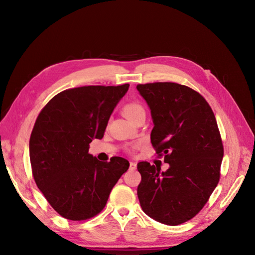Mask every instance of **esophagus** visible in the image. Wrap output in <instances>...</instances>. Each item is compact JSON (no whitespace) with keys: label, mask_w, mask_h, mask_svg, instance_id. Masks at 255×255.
<instances>
[{"label":"esophagus","mask_w":255,"mask_h":255,"mask_svg":"<svg viewBox=\"0 0 255 255\" xmlns=\"http://www.w3.org/2000/svg\"><path fill=\"white\" fill-rule=\"evenodd\" d=\"M129 164H130V169L131 170H134L137 167V163L134 161H130V163H129Z\"/></svg>","instance_id":"34e87169"}]
</instances>
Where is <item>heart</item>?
Instances as JSON below:
<instances>
[{
  "instance_id": "1",
  "label": "heart",
  "mask_w": 255,
  "mask_h": 255,
  "mask_svg": "<svg viewBox=\"0 0 255 255\" xmlns=\"http://www.w3.org/2000/svg\"><path fill=\"white\" fill-rule=\"evenodd\" d=\"M122 113L128 121L131 122L134 117H137L141 113H144V108L138 103H128L123 107Z\"/></svg>"
}]
</instances>
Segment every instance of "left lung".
Wrapping results in <instances>:
<instances>
[{
    "instance_id": "left-lung-1",
    "label": "left lung",
    "mask_w": 255,
    "mask_h": 255,
    "mask_svg": "<svg viewBox=\"0 0 255 255\" xmlns=\"http://www.w3.org/2000/svg\"><path fill=\"white\" fill-rule=\"evenodd\" d=\"M151 111V143L169 169L139 162L137 194L150 218L167 226L192 219L204 207L220 177L224 156L217 122L204 97L172 82L137 85Z\"/></svg>"
}]
</instances>
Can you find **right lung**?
I'll list each match as a JSON object with an SVG mask.
<instances>
[{
    "mask_svg": "<svg viewBox=\"0 0 255 255\" xmlns=\"http://www.w3.org/2000/svg\"><path fill=\"white\" fill-rule=\"evenodd\" d=\"M129 84L90 85L57 94L37 117L29 140V158L38 188L59 215L85 220L103 210L112 188L129 162L113 156L101 162L89 153L102 139L115 107Z\"/></svg>",
    "mask_w": 255,
    "mask_h": 255,
    "instance_id": "1",
    "label": "right lung"
}]
</instances>
